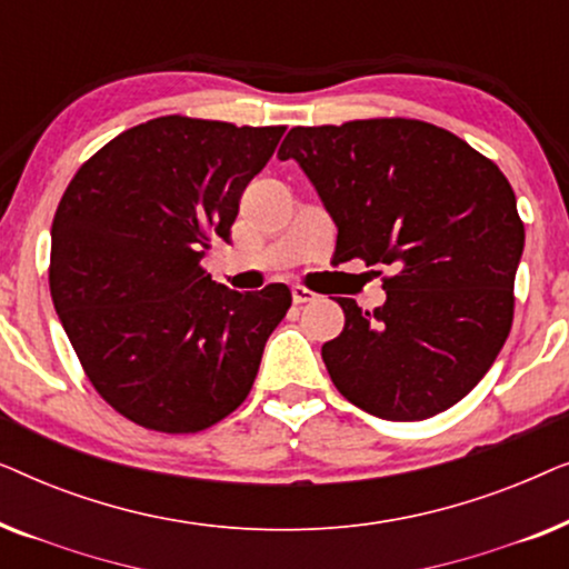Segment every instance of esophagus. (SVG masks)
<instances>
[{
	"label": "esophagus",
	"mask_w": 569,
	"mask_h": 569,
	"mask_svg": "<svg viewBox=\"0 0 569 569\" xmlns=\"http://www.w3.org/2000/svg\"><path fill=\"white\" fill-rule=\"evenodd\" d=\"M316 298L318 295L313 290H308V287H300V284L292 287V300L298 302V306H302V302H313Z\"/></svg>",
	"instance_id": "1"
}]
</instances>
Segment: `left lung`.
Instances as JSON below:
<instances>
[{"instance_id": "8db88e82", "label": "left lung", "mask_w": 569, "mask_h": 569, "mask_svg": "<svg viewBox=\"0 0 569 569\" xmlns=\"http://www.w3.org/2000/svg\"><path fill=\"white\" fill-rule=\"evenodd\" d=\"M277 158L298 162L337 222L333 259L391 269L386 306L337 300L345 331L321 355L339 393L391 422L461 401L492 368L516 308L526 230L502 170L415 119L295 127Z\"/></svg>"}]
</instances>
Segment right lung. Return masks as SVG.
<instances>
[{"label":"right lung","instance_id":"obj_1","mask_svg":"<svg viewBox=\"0 0 569 569\" xmlns=\"http://www.w3.org/2000/svg\"><path fill=\"white\" fill-rule=\"evenodd\" d=\"M284 127L160 116L69 181L51 224L53 308L96 391L131 422L199 432L251 391L292 295L236 292L201 269Z\"/></svg>","mask_w":569,"mask_h":569}]
</instances>
